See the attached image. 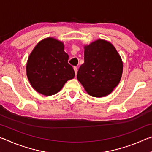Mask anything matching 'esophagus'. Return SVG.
<instances>
[{
	"mask_svg": "<svg viewBox=\"0 0 152 152\" xmlns=\"http://www.w3.org/2000/svg\"><path fill=\"white\" fill-rule=\"evenodd\" d=\"M74 72H75V74H77V72H78V68L76 66L74 67Z\"/></svg>",
	"mask_w": 152,
	"mask_h": 152,
	"instance_id": "34e87169",
	"label": "esophagus"
}]
</instances>
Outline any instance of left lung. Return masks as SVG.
<instances>
[{
    "label": "left lung",
    "instance_id": "8db88e82",
    "mask_svg": "<svg viewBox=\"0 0 152 152\" xmlns=\"http://www.w3.org/2000/svg\"><path fill=\"white\" fill-rule=\"evenodd\" d=\"M123 62L111 43L99 39L84 47V63L80 67L77 79L94 97L110 94L119 83Z\"/></svg>",
    "mask_w": 152,
    "mask_h": 152
}]
</instances>
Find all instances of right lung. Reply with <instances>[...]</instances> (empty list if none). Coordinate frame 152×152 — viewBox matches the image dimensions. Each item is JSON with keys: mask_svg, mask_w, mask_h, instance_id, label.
Segmentation results:
<instances>
[{"mask_svg": "<svg viewBox=\"0 0 152 152\" xmlns=\"http://www.w3.org/2000/svg\"><path fill=\"white\" fill-rule=\"evenodd\" d=\"M68 58L61 42L51 37L41 41L27 64V75L33 88L45 96L60 91L66 82L75 76Z\"/></svg>", "mask_w": 152, "mask_h": 152, "instance_id": "right-lung-1", "label": "right lung"}]
</instances>
